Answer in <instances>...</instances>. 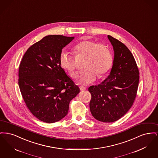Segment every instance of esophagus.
Returning <instances> with one entry per match:
<instances>
[{"label": "esophagus", "mask_w": 158, "mask_h": 158, "mask_svg": "<svg viewBox=\"0 0 158 158\" xmlns=\"http://www.w3.org/2000/svg\"><path fill=\"white\" fill-rule=\"evenodd\" d=\"M80 89H81V90H86V88L84 87V86H80Z\"/></svg>", "instance_id": "esophagus-1"}]
</instances>
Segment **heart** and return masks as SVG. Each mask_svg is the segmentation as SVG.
I'll list each match as a JSON object with an SVG mask.
<instances>
[{
  "label": "heart",
  "instance_id": "obj_1",
  "mask_svg": "<svg viewBox=\"0 0 158 158\" xmlns=\"http://www.w3.org/2000/svg\"><path fill=\"white\" fill-rule=\"evenodd\" d=\"M76 55L86 56L84 70L72 74V77L79 85H88L94 82L97 73L99 75L106 73L112 67L113 56L107 45L89 40H84L73 48ZM60 66L69 72H73L76 68L74 57L70 53L62 50L59 55Z\"/></svg>",
  "mask_w": 158,
  "mask_h": 158
}]
</instances>
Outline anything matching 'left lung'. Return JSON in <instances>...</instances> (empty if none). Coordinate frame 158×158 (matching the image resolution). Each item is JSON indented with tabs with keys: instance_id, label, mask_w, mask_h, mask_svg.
I'll list each match as a JSON object with an SVG mask.
<instances>
[{
	"instance_id": "obj_1",
	"label": "left lung",
	"mask_w": 158,
	"mask_h": 158,
	"mask_svg": "<svg viewBox=\"0 0 158 158\" xmlns=\"http://www.w3.org/2000/svg\"><path fill=\"white\" fill-rule=\"evenodd\" d=\"M114 56L110 75L103 82L91 86L90 113L97 120L112 123L124 115L133 105L139 81L135 59L127 47L108 35Z\"/></svg>"
}]
</instances>
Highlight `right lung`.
Returning a JSON list of instances; mask_svg holds the SVG:
<instances>
[{
	"label": "right lung",
	"mask_w": 158,
	"mask_h": 158,
	"mask_svg": "<svg viewBox=\"0 0 158 158\" xmlns=\"http://www.w3.org/2000/svg\"><path fill=\"white\" fill-rule=\"evenodd\" d=\"M74 38L44 37L27 50L19 65L18 84L23 99L31 113L47 123L63 118L70 101L80 92L59 60L63 48Z\"/></svg>",
	"instance_id": "add662e5"
}]
</instances>
